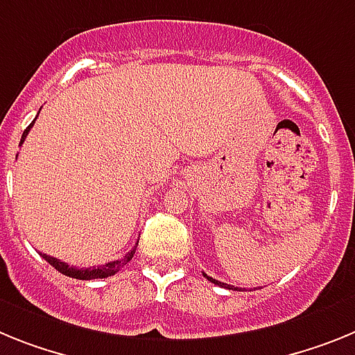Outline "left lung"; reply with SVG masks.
Here are the masks:
<instances>
[{"label": "left lung", "instance_id": "obj_1", "mask_svg": "<svg viewBox=\"0 0 355 355\" xmlns=\"http://www.w3.org/2000/svg\"><path fill=\"white\" fill-rule=\"evenodd\" d=\"M203 277H205V279H207V280H211L212 284H218V286H221V288H227V289H237V288H234V286H229V284H223V282H220V280H216V279H212V277L205 275V273H203Z\"/></svg>", "mask_w": 355, "mask_h": 355}]
</instances>
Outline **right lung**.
Returning a JSON list of instances; mask_svg holds the SVG:
<instances>
[{
	"label": "right lung",
	"mask_w": 355,
	"mask_h": 355,
	"mask_svg": "<svg viewBox=\"0 0 355 355\" xmlns=\"http://www.w3.org/2000/svg\"><path fill=\"white\" fill-rule=\"evenodd\" d=\"M35 119H33V121L28 125V128L23 132V137H21L19 144L24 143V139H26V135H28L30 128L33 126ZM134 254H135V248L134 250L128 252L125 257L118 259V261L107 263V264H103V266H92V268H73V266H69V264L62 263V261H58V259H55V257H49V255H46V254H41V255L46 259V261H48L49 264H51V266L55 268V270L60 271L62 275L73 277V279H80V280H92V279H105V277H110V275H114V273H118V271L121 270V268L125 266V264L128 263L132 257H134Z\"/></svg>",
	"instance_id": "1"
}]
</instances>
